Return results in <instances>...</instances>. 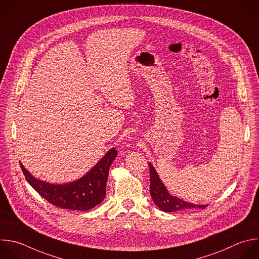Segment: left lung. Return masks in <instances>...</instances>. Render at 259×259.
<instances>
[{
  "label": "left lung",
  "mask_w": 259,
  "mask_h": 259,
  "mask_svg": "<svg viewBox=\"0 0 259 259\" xmlns=\"http://www.w3.org/2000/svg\"><path fill=\"white\" fill-rule=\"evenodd\" d=\"M149 176H150V196L156 206L167 212L179 211L183 209L189 208H205L207 205H196L190 202H186L178 197L171 196L164 185L162 184L161 180L159 179L157 173L155 171L154 167L149 163Z\"/></svg>",
  "instance_id": "obj_1"
}]
</instances>
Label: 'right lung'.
I'll use <instances>...</instances> for the list:
<instances>
[{"label":"right lung","instance_id":"obj_1","mask_svg":"<svg viewBox=\"0 0 259 259\" xmlns=\"http://www.w3.org/2000/svg\"><path fill=\"white\" fill-rule=\"evenodd\" d=\"M117 153L116 148L110 149L84 177L64 185L39 181L29 174L21 162L20 166L27 182L53 205L72 210H89L100 204L106 196L109 169Z\"/></svg>","mask_w":259,"mask_h":259}]
</instances>
